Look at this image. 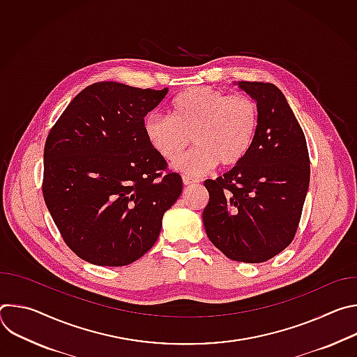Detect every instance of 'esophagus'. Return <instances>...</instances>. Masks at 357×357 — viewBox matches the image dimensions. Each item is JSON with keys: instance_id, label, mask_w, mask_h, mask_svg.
<instances>
[{"instance_id": "obj_1", "label": "esophagus", "mask_w": 357, "mask_h": 357, "mask_svg": "<svg viewBox=\"0 0 357 357\" xmlns=\"http://www.w3.org/2000/svg\"><path fill=\"white\" fill-rule=\"evenodd\" d=\"M182 181H183V183H185V185H195V183H197V182H199L197 179L189 178V176H186V175H183V176H182Z\"/></svg>"}]
</instances>
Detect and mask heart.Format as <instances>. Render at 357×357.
<instances>
[{
  "label": "heart",
  "mask_w": 357,
  "mask_h": 357,
  "mask_svg": "<svg viewBox=\"0 0 357 357\" xmlns=\"http://www.w3.org/2000/svg\"><path fill=\"white\" fill-rule=\"evenodd\" d=\"M260 112L256 100L211 89H188L174 97L168 117L151 114L144 120V134L160 157L176 160L195 142L189 154L175 162L188 175H202L215 165L240 164L256 141Z\"/></svg>",
  "instance_id": "heart-1"
}]
</instances>
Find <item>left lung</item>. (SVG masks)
<instances>
[{
  "instance_id": "8db88e82",
  "label": "left lung",
  "mask_w": 357,
  "mask_h": 357,
  "mask_svg": "<svg viewBox=\"0 0 357 357\" xmlns=\"http://www.w3.org/2000/svg\"><path fill=\"white\" fill-rule=\"evenodd\" d=\"M237 86L259 106L257 137L240 164L205 181L209 203L202 218L209 240L226 257L254 264L273 259L292 241L310 188V154L277 86Z\"/></svg>"
}]
</instances>
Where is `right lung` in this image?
Wrapping results in <instances>:
<instances>
[{"instance_id":"1","label":"right lung","mask_w":357,"mask_h":357,"mask_svg":"<svg viewBox=\"0 0 357 357\" xmlns=\"http://www.w3.org/2000/svg\"><path fill=\"white\" fill-rule=\"evenodd\" d=\"M168 93L117 82L83 89L50 130L43 199L65 243L96 266L123 267L155 244L182 178L144 134V117Z\"/></svg>"}]
</instances>
